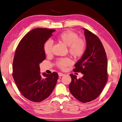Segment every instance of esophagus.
I'll list each match as a JSON object with an SVG mask.
<instances>
[{"mask_svg":"<svg viewBox=\"0 0 122 122\" xmlns=\"http://www.w3.org/2000/svg\"><path fill=\"white\" fill-rule=\"evenodd\" d=\"M58 75H59V76H63L64 75V74L62 73H58Z\"/></svg>","mask_w":122,"mask_h":122,"instance_id":"esophagus-1","label":"esophagus"}]
</instances>
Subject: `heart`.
<instances>
[{
	"label": "heart",
	"mask_w": 122,
	"mask_h": 122,
	"mask_svg": "<svg viewBox=\"0 0 122 122\" xmlns=\"http://www.w3.org/2000/svg\"><path fill=\"white\" fill-rule=\"evenodd\" d=\"M57 40L68 46L69 53L75 58H79L84 53L86 49L85 41L79 38L78 34L72 31L66 30L63 32L57 37ZM53 42L48 40L44 44V52L47 55L52 53ZM72 61L69 58H61L58 59L56 65L62 70H65L66 68L72 64Z\"/></svg>",
	"instance_id": "1"
}]
</instances>
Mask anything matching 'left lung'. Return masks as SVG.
Masks as SVG:
<instances>
[{"label": "left lung", "mask_w": 122, "mask_h": 122, "mask_svg": "<svg viewBox=\"0 0 122 122\" xmlns=\"http://www.w3.org/2000/svg\"><path fill=\"white\" fill-rule=\"evenodd\" d=\"M86 48L81 58L75 64L73 71L84 74L82 78L70 74L72 81L69 88L71 94L80 101L86 103L97 98L108 80L107 58L99 38L84 29Z\"/></svg>", "instance_id": "8db88e82"}]
</instances>
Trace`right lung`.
<instances>
[{"instance_id":"add662e5","label":"right lung","mask_w":122,"mask_h":122,"mask_svg":"<svg viewBox=\"0 0 122 122\" xmlns=\"http://www.w3.org/2000/svg\"><path fill=\"white\" fill-rule=\"evenodd\" d=\"M55 30H31L17 47L13 62L12 76L19 91L27 99L39 102L47 98L56 86L58 74H40L39 64L46 59L44 44Z\"/></svg>"}]
</instances>
